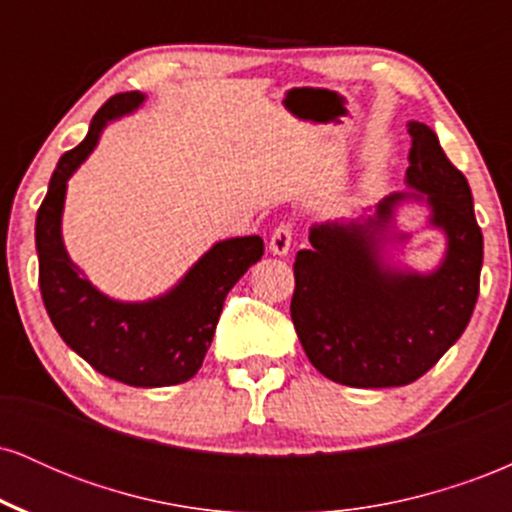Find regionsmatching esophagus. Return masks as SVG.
Returning <instances> with one entry per match:
<instances>
[{"label":"esophagus","instance_id":"34e87169","mask_svg":"<svg viewBox=\"0 0 512 512\" xmlns=\"http://www.w3.org/2000/svg\"><path fill=\"white\" fill-rule=\"evenodd\" d=\"M293 223L291 221H284L279 223V226L274 228L272 238H269V250L274 252V255H286V252L291 250V240H293Z\"/></svg>","mask_w":512,"mask_h":512}]
</instances>
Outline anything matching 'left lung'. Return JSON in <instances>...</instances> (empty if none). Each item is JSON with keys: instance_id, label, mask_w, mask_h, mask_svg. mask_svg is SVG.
I'll list each match as a JSON object with an SVG mask.
<instances>
[{"instance_id": "8db88e82", "label": "left lung", "mask_w": 512, "mask_h": 512, "mask_svg": "<svg viewBox=\"0 0 512 512\" xmlns=\"http://www.w3.org/2000/svg\"><path fill=\"white\" fill-rule=\"evenodd\" d=\"M407 185L351 223L310 228V250L293 262L291 320L305 356L325 378L349 387H399L419 380L462 337L479 296L484 238L472 190L431 127L409 122ZM419 198L449 236L436 273H399L379 240L394 207ZM407 238V236H402Z\"/></svg>"}]
</instances>
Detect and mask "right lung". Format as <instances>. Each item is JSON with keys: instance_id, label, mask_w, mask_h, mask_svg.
<instances>
[{"instance_id": "add662e5", "label": "right lung", "mask_w": 512, "mask_h": 512, "mask_svg": "<svg viewBox=\"0 0 512 512\" xmlns=\"http://www.w3.org/2000/svg\"><path fill=\"white\" fill-rule=\"evenodd\" d=\"M142 101L139 91L117 93L93 115L84 142L60 158L35 219V248L45 310L64 344L108 378L166 387L185 383L202 366L228 291L264 255V243L260 236L221 240L173 291L146 303L113 301L76 269L60 231L67 180L98 144L103 127Z\"/></svg>"}]
</instances>
